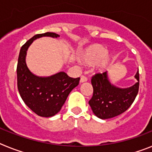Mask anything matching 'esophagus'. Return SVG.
I'll list each match as a JSON object with an SVG mask.
<instances>
[{
	"mask_svg": "<svg viewBox=\"0 0 152 152\" xmlns=\"http://www.w3.org/2000/svg\"><path fill=\"white\" fill-rule=\"evenodd\" d=\"M88 80V77L82 75V76H80V83H83V82H85Z\"/></svg>",
	"mask_w": 152,
	"mask_h": 152,
	"instance_id": "obj_1",
	"label": "esophagus"
}]
</instances>
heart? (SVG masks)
Here are the masks:
<instances>
[{
  "instance_id": "obj_1",
  "label": "heart",
  "mask_w": 152,
  "mask_h": 152,
  "mask_svg": "<svg viewBox=\"0 0 152 152\" xmlns=\"http://www.w3.org/2000/svg\"><path fill=\"white\" fill-rule=\"evenodd\" d=\"M78 60L86 67H94L100 73L107 72L112 66L113 56L100 44H93L79 52Z\"/></svg>"
}]
</instances>
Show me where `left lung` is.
Listing matches in <instances>:
<instances>
[{
  "label": "left lung",
  "instance_id": "8db88e82",
  "mask_svg": "<svg viewBox=\"0 0 152 152\" xmlns=\"http://www.w3.org/2000/svg\"><path fill=\"white\" fill-rule=\"evenodd\" d=\"M135 77L138 82L127 88H119L109 80L107 72L97 73L91 78L94 89L89 104L93 113L102 119H110L127 110L136 97L139 88V73Z\"/></svg>",
  "mask_w": 152,
  "mask_h": 152
}]
</instances>
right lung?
<instances>
[{
  "label": "right lung",
  "instance_id": "obj_1",
  "mask_svg": "<svg viewBox=\"0 0 152 152\" xmlns=\"http://www.w3.org/2000/svg\"><path fill=\"white\" fill-rule=\"evenodd\" d=\"M42 36L57 38L55 33L35 35L21 47L17 67V88L22 100L38 116L51 117L61 110L70 92L79 84L80 77H70L61 72L49 77L33 75L26 63V52L36 39Z\"/></svg>",
  "mask_w": 152,
  "mask_h": 152
}]
</instances>
